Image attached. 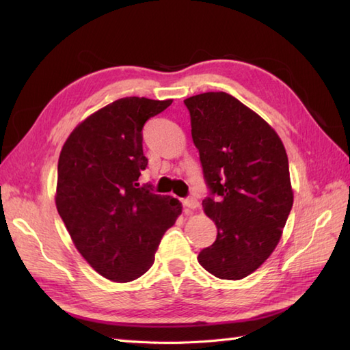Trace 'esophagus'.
I'll return each mask as SVG.
<instances>
[{"mask_svg":"<svg viewBox=\"0 0 350 350\" xmlns=\"http://www.w3.org/2000/svg\"><path fill=\"white\" fill-rule=\"evenodd\" d=\"M183 206L187 207V209H197V207L200 206L198 200L196 197H188V198H183Z\"/></svg>","mask_w":350,"mask_h":350,"instance_id":"1","label":"esophagus"}]
</instances>
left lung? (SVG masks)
Segmentation results:
<instances>
[{
	"label": "left lung",
	"instance_id": "8db88e82",
	"mask_svg": "<svg viewBox=\"0 0 350 350\" xmlns=\"http://www.w3.org/2000/svg\"><path fill=\"white\" fill-rule=\"evenodd\" d=\"M183 102L209 189L203 209L218 228L198 263L221 280L245 278L272 254L292 211L286 148L232 94L209 92Z\"/></svg>",
	"mask_w": 350,
	"mask_h": 350
}]
</instances>
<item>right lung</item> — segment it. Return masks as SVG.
<instances>
[{"label":"right lung","instance_id":"1","mask_svg":"<svg viewBox=\"0 0 350 350\" xmlns=\"http://www.w3.org/2000/svg\"><path fill=\"white\" fill-rule=\"evenodd\" d=\"M171 102L118 99L78 124L62 148L57 211L81 256L111 281L150 269L163 233L182 213L179 200L138 183L148 162L144 124Z\"/></svg>","mask_w":350,"mask_h":350}]
</instances>
